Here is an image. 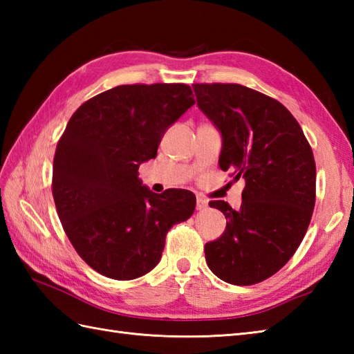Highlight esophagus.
<instances>
[{
	"label": "esophagus",
	"mask_w": 354,
	"mask_h": 354,
	"mask_svg": "<svg viewBox=\"0 0 354 354\" xmlns=\"http://www.w3.org/2000/svg\"><path fill=\"white\" fill-rule=\"evenodd\" d=\"M207 205H208L207 199L198 196V199H196V208L199 209V212H201V209H205V208H207Z\"/></svg>",
	"instance_id": "obj_1"
}]
</instances>
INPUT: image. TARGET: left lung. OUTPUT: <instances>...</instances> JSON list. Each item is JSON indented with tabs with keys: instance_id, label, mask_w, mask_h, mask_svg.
<instances>
[{
	"instance_id": "1",
	"label": "left lung",
	"mask_w": 354,
	"mask_h": 354,
	"mask_svg": "<svg viewBox=\"0 0 354 354\" xmlns=\"http://www.w3.org/2000/svg\"><path fill=\"white\" fill-rule=\"evenodd\" d=\"M198 106L222 133L219 165L245 179L242 205L212 201L227 217L205 245L212 272L250 286L278 272L298 250L312 219L317 165L301 126L283 104L239 84H194Z\"/></svg>"
}]
</instances>
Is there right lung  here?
Segmentation results:
<instances>
[{"label":"right lung","mask_w":354,"mask_h":354,"mask_svg":"<svg viewBox=\"0 0 354 354\" xmlns=\"http://www.w3.org/2000/svg\"><path fill=\"white\" fill-rule=\"evenodd\" d=\"M194 104L184 84L120 85L74 112L53 161V198L74 250L114 280L161 260L165 236L193 214L192 192H150L138 178L165 131Z\"/></svg>","instance_id":"obj_1"}]
</instances>
